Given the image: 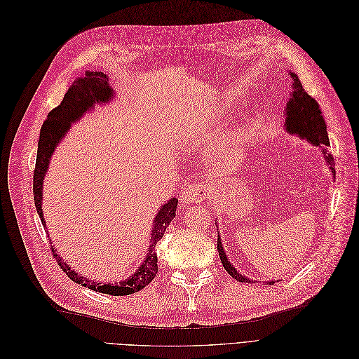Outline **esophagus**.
Masks as SVG:
<instances>
[{
	"label": "esophagus",
	"instance_id": "esophagus-1",
	"mask_svg": "<svg viewBox=\"0 0 359 359\" xmlns=\"http://www.w3.org/2000/svg\"><path fill=\"white\" fill-rule=\"evenodd\" d=\"M204 196H206V189L200 184H190L187 189L181 193V203L182 204H191L200 201Z\"/></svg>",
	"mask_w": 359,
	"mask_h": 359
}]
</instances>
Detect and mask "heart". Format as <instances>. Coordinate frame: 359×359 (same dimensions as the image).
<instances>
[{
    "label": "heart",
    "mask_w": 359,
    "mask_h": 359,
    "mask_svg": "<svg viewBox=\"0 0 359 359\" xmlns=\"http://www.w3.org/2000/svg\"><path fill=\"white\" fill-rule=\"evenodd\" d=\"M247 123L248 121L244 115H235L229 123L220 126L212 140L215 150L226 153L241 146L245 139Z\"/></svg>",
    "instance_id": "1"
}]
</instances>
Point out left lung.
Wrapping results in <instances>:
<instances>
[{
  "label": "left lung",
  "instance_id": "obj_1",
  "mask_svg": "<svg viewBox=\"0 0 359 359\" xmlns=\"http://www.w3.org/2000/svg\"><path fill=\"white\" fill-rule=\"evenodd\" d=\"M287 76L291 77V90H287L289 97L285 104V115H283L285 130L287 131V134L297 135L298 139L306 140L313 146H318L323 151L324 162H326L327 168L330 169L333 178H336L334 177L336 170L333 168L334 161H333V156L327 151V147L330 146L329 135H327V126L321 115L320 107L316 102V99L304 90L298 76L294 72H287ZM217 251H219L222 264H224L225 270L232 278H235L236 280H240L243 283H251V282L255 283V280L247 278L241 271H238L233 267V264H231V262L226 257L224 245L220 243L219 233H217ZM266 283L273 285L275 280H270Z\"/></svg>",
  "mask_w": 359,
  "mask_h": 359
}]
</instances>
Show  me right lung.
I'll list each match as a JSON object with an SVG mask.
<instances>
[{
	"mask_svg": "<svg viewBox=\"0 0 359 359\" xmlns=\"http://www.w3.org/2000/svg\"><path fill=\"white\" fill-rule=\"evenodd\" d=\"M114 99H115V92L109 86L108 76L102 72H86L84 77H79L77 80H74V83H72V86L68 88L67 93L64 95L61 104L50 111L48 114V118L43 121V126L41 128L39 142H38L36 168H35V174H33V196H35V206L45 229H46V220L42 212V200H43L42 191H43V180L48 172L50 156L54 155L57 146L65 137V134L70 131V127L74 123L80 121L84 115L88 112H92L95 108L108 105ZM177 206H178V198L175 197L169 198L162 204L161 209L155 215V219H153L151 231L149 235L150 245L144 255V260L128 278L119 280L116 283H111V282L102 283V282H96L79 275L77 270H73L70 266H68L62 260L61 255H57L58 251L54 248V245H50L54 259H57L61 269L67 273L68 278H70L73 282L79 285L81 283L83 286L92 289V291L114 295V297H123V295H131L134 292H139L156 276L158 255H156L155 247L163 236L168 225L170 224V220L175 217Z\"/></svg>",
	"mask_w": 359,
	"mask_h": 359,
	"instance_id": "right-lung-1",
	"label": "right lung"
}]
</instances>
